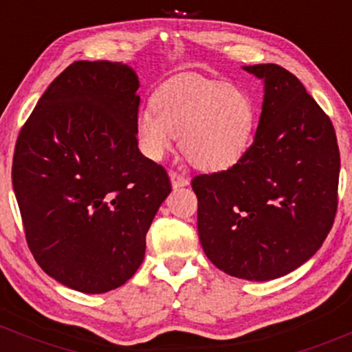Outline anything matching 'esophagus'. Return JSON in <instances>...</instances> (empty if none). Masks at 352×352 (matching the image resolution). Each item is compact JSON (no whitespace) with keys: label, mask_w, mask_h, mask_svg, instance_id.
<instances>
[{"label":"esophagus","mask_w":352,"mask_h":352,"mask_svg":"<svg viewBox=\"0 0 352 352\" xmlns=\"http://www.w3.org/2000/svg\"><path fill=\"white\" fill-rule=\"evenodd\" d=\"M168 177H170V182H172V187L173 188L187 187V185L190 184V180L187 179V177L180 175V173H177V172H170V173H168Z\"/></svg>","instance_id":"34e87169"}]
</instances>
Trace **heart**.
<instances>
[{"label":"heart","mask_w":352,"mask_h":352,"mask_svg":"<svg viewBox=\"0 0 352 352\" xmlns=\"http://www.w3.org/2000/svg\"><path fill=\"white\" fill-rule=\"evenodd\" d=\"M254 102L243 89L199 74L168 79L153 106L137 112L135 135L151 160H162L180 135V148L200 170H227L241 160L254 129Z\"/></svg>","instance_id":"1"}]
</instances>
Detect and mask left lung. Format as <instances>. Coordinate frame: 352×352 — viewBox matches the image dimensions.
<instances>
[{"instance_id": "left-lung-1", "label": "left lung", "mask_w": 352, "mask_h": 352, "mask_svg": "<svg viewBox=\"0 0 352 352\" xmlns=\"http://www.w3.org/2000/svg\"><path fill=\"white\" fill-rule=\"evenodd\" d=\"M263 82L253 144L225 172L199 175V238L218 270L250 281L294 272L321 248L338 208L333 124L296 76L278 64L243 66Z\"/></svg>"}]
</instances>
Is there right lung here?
I'll return each instance as SVG.
<instances>
[{"instance_id": "add662e5", "label": "right lung", "mask_w": 352, "mask_h": 352, "mask_svg": "<svg viewBox=\"0 0 352 352\" xmlns=\"http://www.w3.org/2000/svg\"><path fill=\"white\" fill-rule=\"evenodd\" d=\"M139 76L129 64L78 60L51 82L18 137L13 188L38 265L87 294L131 280L170 193L139 151Z\"/></svg>"}]
</instances>
